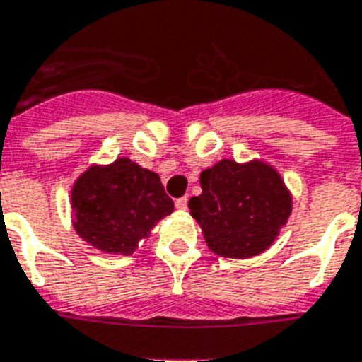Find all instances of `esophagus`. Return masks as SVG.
Wrapping results in <instances>:
<instances>
[{"label":"esophagus","instance_id":"obj_1","mask_svg":"<svg viewBox=\"0 0 362 362\" xmlns=\"http://www.w3.org/2000/svg\"><path fill=\"white\" fill-rule=\"evenodd\" d=\"M187 204H189V198H187V196H183V198H177V200H175V207H177L179 211H185V209H187Z\"/></svg>","mask_w":362,"mask_h":362}]
</instances>
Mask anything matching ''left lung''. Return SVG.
I'll list each match as a JSON object with an SVG mask.
<instances>
[{
	"label": "left lung",
	"instance_id": "left-lung-1",
	"mask_svg": "<svg viewBox=\"0 0 362 362\" xmlns=\"http://www.w3.org/2000/svg\"><path fill=\"white\" fill-rule=\"evenodd\" d=\"M202 194L189 209L213 253L251 259L276 242L293 211V194L276 168L262 158H223L200 173Z\"/></svg>",
	"mask_w": 362,
	"mask_h": 362
}]
</instances>
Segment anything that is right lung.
I'll return each instance as SVG.
<instances>
[{"label":"right lung","mask_w":362,"mask_h":362,"mask_svg":"<svg viewBox=\"0 0 362 362\" xmlns=\"http://www.w3.org/2000/svg\"><path fill=\"white\" fill-rule=\"evenodd\" d=\"M69 202L81 240L103 253L124 257L173 211L160 177L126 156L86 168L75 179Z\"/></svg>","instance_id":"right-lung-1"}]
</instances>
